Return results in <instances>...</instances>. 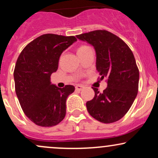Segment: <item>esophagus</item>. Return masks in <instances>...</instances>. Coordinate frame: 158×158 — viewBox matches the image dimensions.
<instances>
[{
	"mask_svg": "<svg viewBox=\"0 0 158 158\" xmlns=\"http://www.w3.org/2000/svg\"><path fill=\"white\" fill-rule=\"evenodd\" d=\"M84 88V87L82 86V85H77V86H76V90H78V91H81V90Z\"/></svg>",
	"mask_w": 158,
	"mask_h": 158,
	"instance_id": "esophagus-1",
	"label": "esophagus"
}]
</instances>
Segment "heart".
Wrapping results in <instances>:
<instances>
[{
	"mask_svg": "<svg viewBox=\"0 0 158 158\" xmlns=\"http://www.w3.org/2000/svg\"><path fill=\"white\" fill-rule=\"evenodd\" d=\"M90 49V48L88 46H86V45H81V47H79V49L77 50V53H80V52H82L85 51V50H88Z\"/></svg>",
	"mask_w": 158,
	"mask_h": 158,
	"instance_id": "b5f03b06",
	"label": "heart"
}]
</instances>
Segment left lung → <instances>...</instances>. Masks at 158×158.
<instances>
[{"mask_svg":"<svg viewBox=\"0 0 158 158\" xmlns=\"http://www.w3.org/2000/svg\"><path fill=\"white\" fill-rule=\"evenodd\" d=\"M94 46L96 68L100 79H107L108 87L86 102L91 117L103 123L118 121L133 104L138 92L139 70L131 49L122 39L107 30H94L77 35Z\"/></svg>","mask_w":158,"mask_h":158,"instance_id":"left-lung-1","label":"left lung"}]
</instances>
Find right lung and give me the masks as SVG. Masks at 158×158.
Instances as JSON below:
<instances>
[{"label": "right lung", "instance_id": "obj_1", "mask_svg": "<svg viewBox=\"0 0 158 158\" xmlns=\"http://www.w3.org/2000/svg\"><path fill=\"white\" fill-rule=\"evenodd\" d=\"M74 36L44 34L23 48L14 70L15 93L25 115L37 126H56L64 118L66 100L73 85L59 88L50 76L59 66L61 54L77 41Z\"/></svg>", "mask_w": 158, "mask_h": 158}]
</instances>
